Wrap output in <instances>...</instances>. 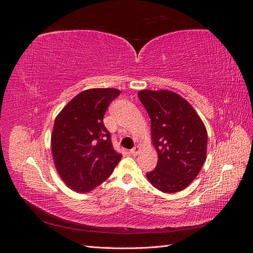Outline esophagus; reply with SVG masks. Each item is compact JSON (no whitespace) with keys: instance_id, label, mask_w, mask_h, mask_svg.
<instances>
[{"instance_id":"1","label":"esophagus","mask_w":253,"mask_h":253,"mask_svg":"<svg viewBox=\"0 0 253 253\" xmlns=\"http://www.w3.org/2000/svg\"><path fill=\"white\" fill-rule=\"evenodd\" d=\"M141 152V148L139 147V145H136V147H134L132 150H131V154L133 156H137L139 154V153Z\"/></svg>"}]
</instances>
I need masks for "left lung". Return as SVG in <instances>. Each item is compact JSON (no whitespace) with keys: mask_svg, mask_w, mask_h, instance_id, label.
Instances as JSON below:
<instances>
[{"mask_svg":"<svg viewBox=\"0 0 253 253\" xmlns=\"http://www.w3.org/2000/svg\"><path fill=\"white\" fill-rule=\"evenodd\" d=\"M138 97L151 119V139L158 155L151 185L164 193L186 189L201 172L207 157L208 134L185 98L172 90L141 89Z\"/></svg>","mask_w":253,"mask_h":253,"instance_id":"obj_1","label":"left lung"}]
</instances>
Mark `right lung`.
I'll list each match as a JSON object with an SVG mask.
<instances>
[{
	"instance_id": "add662e5",
	"label": "right lung",
	"mask_w": 253,
	"mask_h": 253,
	"mask_svg": "<svg viewBox=\"0 0 253 253\" xmlns=\"http://www.w3.org/2000/svg\"><path fill=\"white\" fill-rule=\"evenodd\" d=\"M117 88H89L79 93L57 115L50 144L53 164L65 185L87 193L109 178L122 155L113 149L103 124Z\"/></svg>"
}]
</instances>
